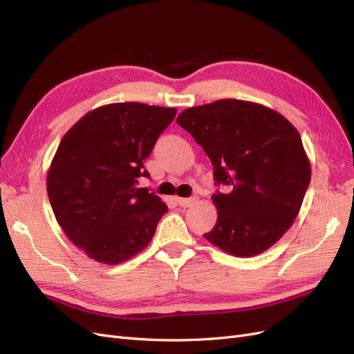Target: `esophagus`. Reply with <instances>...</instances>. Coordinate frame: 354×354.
Wrapping results in <instances>:
<instances>
[{"mask_svg": "<svg viewBox=\"0 0 354 354\" xmlns=\"http://www.w3.org/2000/svg\"><path fill=\"white\" fill-rule=\"evenodd\" d=\"M176 202L178 203L180 207L186 208V207H190L192 203H195V202H196V198H176Z\"/></svg>", "mask_w": 354, "mask_h": 354, "instance_id": "esophagus-1", "label": "esophagus"}]
</instances>
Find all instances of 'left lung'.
Wrapping results in <instances>:
<instances>
[{
  "instance_id": "obj_1",
  "label": "left lung",
  "mask_w": 354,
  "mask_h": 354,
  "mask_svg": "<svg viewBox=\"0 0 354 354\" xmlns=\"http://www.w3.org/2000/svg\"><path fill=\"white\" fill-rule=\"evenodd\" d=\"M177 124L211 159L217 223L207 241L236 257L269 250L292 226L310 185V162L297 128L263 104L223 99L189 108Z\"/></svg>"
}]
</instances>
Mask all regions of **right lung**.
<instances>
[{"instance_id":"right-lung-1","label":"right lung","mask_w":354,"mask_h":354,"mask_svg":"<svg viewBox=\"0 0 354 354\" xmlns=\"http://www.w3.org/2000/svg\"><path fill=\"white\" fill-rule=\"evenodd\" d=\"M177 111L138 102L112 103L84 115L62 138L47 174L53 212L90 259L120 264L143 251L168 211L143 160Z\"/></svg>"}]
</instances>
